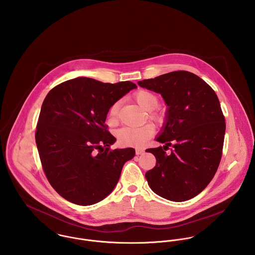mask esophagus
<instances>
[{"label":"esophagus","mask_w":255,"mask_h":255,"mask_svg":"<svg viewBox=\"0 0 255 255\" xmlns=\"http://www.w3.org/2000/svg\"><path fill=\"white\" fill-rule=\"evenodd\" d=\"M144 153V149H140V148H137L136 150H135V154L136 155H142Z\"/></svg>","instance_id":"obj_1"}]
</instances>
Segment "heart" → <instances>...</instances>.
Returning <instances> with one entry per match:
<instances>
[{"mask_svg":"<svg viewBox=\"0 0 255 255\" xmlns=\"http://www.w3.org/2000/svg\"><path fill=\"white\" fill-rule=\"evenodd\" d=\"M134 100L138 105L149 112L148 118L150 121L160 124L163 121V115L155 109L159 106V98L152 91L141 89L134 93ZM120 110V101H115L109 108V121L115 123L118 120V114ZM155 128L152 125L147 124L141 127H125L120 128L116 135L121 145L140 147L154 134Z\"/></svg>","mask_w":255,"mask_h":255,"instance_id":"b5f03b06","label":"heart"}]
</instances>
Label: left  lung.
Returning <instances> with one entry per match:
<instances>
[{"label": "left lung", "instance_id": "8db88e82", "mask_svg": "<svg viewBox=\"0 0 255 255\" xmlns=\"http://www.w3.org/2000/svg\"><path fill=\"white\" fill-rule=\"evenodd\" d=\"M160 93L167 106L166 123L156 138L165 143L149 148L156 166L145 174L159 196L182 202L199 194L213 179L222 157L225 117L215 91L194 73L178 71L138 81ZM172 146L171 152L165 151Z\"/></svg>", "mask_w": 255, "mask_h": 255}]
</instances>
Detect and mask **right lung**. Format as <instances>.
<instances>
[{
	"label": "right lung",
	"mask_w": 255,
	"mask_h": 255,
	"mask_svg": "<svg viewBox=\"0 0 255 255\" xmlns=\"http://www.w3.org/2000/svg\"><path fill=\"white\" fill-rule=\"evenodd\" d=\"M136 85L77 77L47 94L37 122L35 140L42 168L53 188L77 205L108 196L133 148L111 150L117 139L105 125L110 106Z\"/></svg>",
	"instance_id": "right-lung-1"
}]
</instances>
